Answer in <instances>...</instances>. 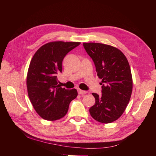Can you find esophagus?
<instances>
[{
  "label": "esophagus",
  "mask_w": 156,
  "mask_h": 156,
  "mask_svg": "<svg viewBox=\"0 0 156 156\" xmlns=\"http://www.w3.org/2000/svg\"><path fill=\"white\" fill-rule=\"evenodd\" d=\"M78 93L80 94H84L88 93L87 91L82 90H80V89H78Z\"/></svg>",
  "instance_id": "esophagus-1"
}]
</instances>
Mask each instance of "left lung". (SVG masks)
Returning a JSON list of instances; mask_svg holds the SVG:
<instances>
[{
  "instance_id": "8db88e82",
  "label": "left lung",
  "mask_w": 156,
  "mask_h": 156,
  "mask_svg": "<svg viewBox=\"0 0 156 156\" xmlns=\"http://www.w3.org/2000/svg\"><path fill=\"white\" fill-rule=\"evenodd\" d=\"M83 46L102 79V94L92 93L95 104L89 112L96 121L110 123L121 117L130 100L133 89L130 66L123 53L111 45L84 43Z\"/></svg>"
}]
</instances>
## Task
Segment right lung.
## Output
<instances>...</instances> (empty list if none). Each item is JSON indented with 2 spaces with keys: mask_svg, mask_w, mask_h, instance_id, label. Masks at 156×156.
Returning <instances> with one entry per match:
<instances>
[{
  "mask_svg": "<svg viewBox=\"0 0 156 156\" xmlns=\"http://www.w3.org/2000/svg\"><path fill=\"white\" fill-rule=\"evenodd\" d=\"M80 42L53 41L35 52L27 76L29 98L37 113L48 121H55L67 113L70 102L76 98V89L67 90L58 84L66 55Z\"/></svg>",
  "mask_w": 156,
  "mask_h": 156,
  "instance_id": "add662e5",
  "label": "right lung"
}]
</instances>
